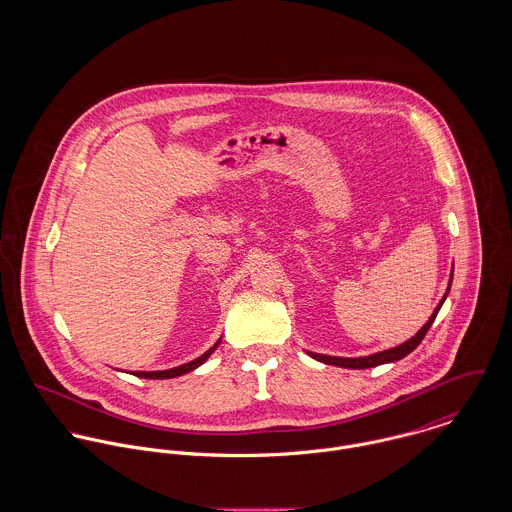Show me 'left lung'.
Segmentation results:
<instances>
[{"instance_id": "left-lung-1", "label": "left lung", "mask_w": 512, "mask_h": 512, "mask_svg": "<svg viewBox=\"0 0 512 512\" xmlns=\"http://www.w3.org/2000/svg\"><path fill=\"white\" fill-rule=\"evenodd\" d=\"M451 280H453V270H451V276H449V286H447V292L445 295L441 297V301L438 303V307H436V311L432 313V317L428 319V323L412 337V339H408L406 343H402V345H398V347H394V349H388V351H380V353H374V355H368V357H359V359H343V357H329V355H319V353H307L309 357H313L315 361H319V363H325V365H335V366H343V368H372V366L378 365H386V363H394V361H400V359H404L406 355H410L420 343H422V339L426 337V333H428V329L432 327V323H434V319H436V315H438L439 307L443 305V301H445V297H447V293H449V288H451Z\"/></svg>"}]
</instances>
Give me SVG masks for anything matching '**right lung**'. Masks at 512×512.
Wrapping results in <instances>:
<instances>
[{
  "label": "right lung",
  "instance_id": "add662e5",
  "mask_svg": "<svg viewBox=\"0 0 512 512\" xmlns=\"http://www.w3.org/2000/svg\"><path fill=\"white\" fill-rule=\"evenodd\" d=\"M220 341H217L205 355H201V357H197L195 361H191V363H185V365L175 366V368H169V370H153V372H134L136 376H140V378H173V376H181V374H187V372H191V370H195L197 366L203 365L213 353H215V349L219 347Z\"/></svg>",
  "mask_w": 512,
  "mask_h": 512
}]
</instances>
